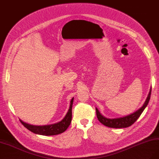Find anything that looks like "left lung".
<instances>
[{
	"mask_svg": "<svg viewBox=\"0 0 159 159\" xmlns=\"http://www.w3.org/2000/svg\"><path fill=\"white\" fill-rule=\"evenodd\" d=\"M151 88L150 89L148 96L147 97L142 107H141L139 109H138L136 111H135V112L125 116L119 117V118H115V119L106 118V117L103 116L100 113V112H99V110L97 108H96L98 119L102 123V124H103V125L106 126H108L109 128H126L128 126H130L138 120L141 114L143 113V111H144L145 107L148 106V103L150 99V97H151Z\"/></svg>",
	"mask_w": 159,
	"mask_h": 159,
	"instance_id": "1",
	"label": "left lung"
}]
</instances>
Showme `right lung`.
<instances>
[{
  "label": "right lung",
  "instance_id": "obj_1",
  "mask_svg": "<svg viewBox=\"0 0 159 159\" xmlns=\"http://www.w3.org/2000/svg\"><path fill=\"white\" fill-rule=\"evenodd\" d=\"M73 99L74 98H73L70 100L69 108L64 118L61 121L56 122L54 124L37 126L29 125L28 123L22 121L21 119H20V120L21 122V124L29 130L36 134L43 135V136H54V135L61 134L67 130L70 124V122H71Z\"/></svg>",
  "mask_w": 159,
  "mask_h": 159
}]
</instances>
